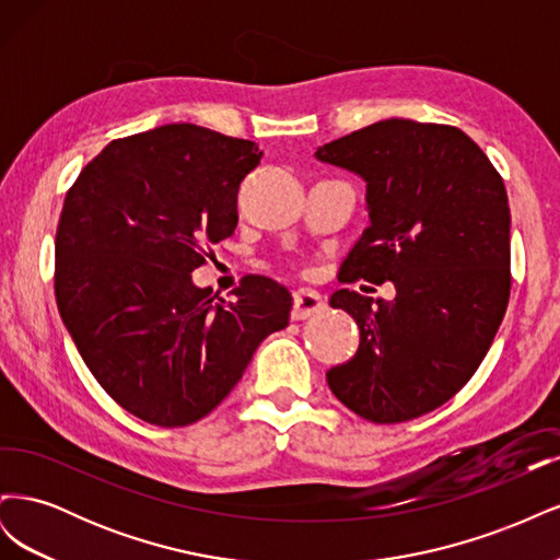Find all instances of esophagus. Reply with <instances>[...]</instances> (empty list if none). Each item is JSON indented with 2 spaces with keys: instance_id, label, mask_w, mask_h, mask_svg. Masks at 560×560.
I'll return each instance as SVG.
<instances>
[{
  "instance_id": "1",
  "label": "esophagus",
  "mask_w": 560,
  "mask_h": 560,
  "mask_svg": "<svg viewBox=\"0 0 560 560\" xmlns=\"http://www.w3.org/2000/svg\"><path fill=\"white\" fill-rule=\"evenodd\" d=\"M325 299L317 294L315 290H296L294 292V308H292V319H306L319 311H325Z\"/></svg>"
}]
</instances>
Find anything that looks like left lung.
<instances>
[{
    "label": "left lung",
    "mask_w": 560,
    "mask_h": 560,
    "mask_svg": "<svg viewBox=\"0 0 560 560\" xmlns=\"http://www.w3.org/2000/svg\"><path fill=\"white\" fill-rule=\"evenodd\" d=\"M315 159L366 184L369 229L341 280L395 284V299L331 294L360 327L331 393L371 422H401L448 401L479 369L510 301V200L463 130L385 118L317 147Z\"/></svg>",
    "instance_id": "1"
}]
</instances>
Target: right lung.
<instances>
[{
  "label": "right lung",
  "instance_id": "obj_1",
  "mask_svg": "<svg viewBox=\"0 0 560 560\" xmlns=\"http://www.w3.org/2000/svg\"><path fill=\"white\" fill-rule=\"evenodd\" d=\"M249 140L167 124L109 142L65 198L56 301L107 395L151 425L184 428L224 401L292 294L247 276L233 299L194 284L206 247L238 226V191L261 163Z\"/></svg>",
  "mask_w": 560,
  "mask_h": 560
}]
</instances>
